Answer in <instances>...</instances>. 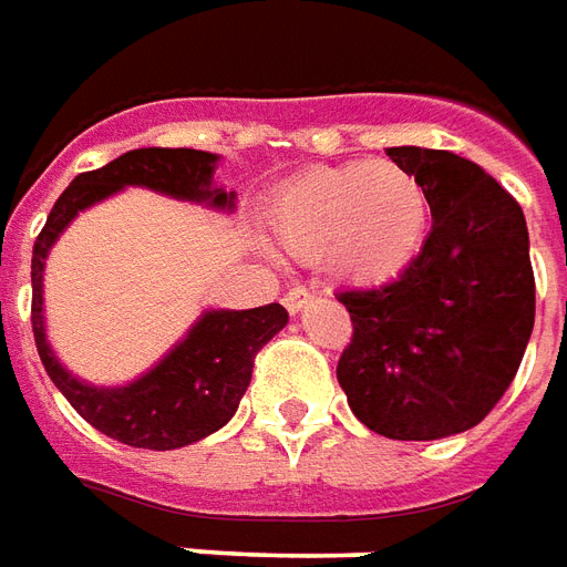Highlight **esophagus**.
<instances>
[{"label": "esophagus", "mask_w": 567, "mask_h": 567, "mask_svg": "<svg viewBox=\"0 0 567 567\" xmlns=\"http://www.w3.org/2000/svg\"><path fill=\"white\" fill-rule=\"evenodd\" d=\"M312 297L316 295H312L309 288H291V291L282 297V303H285V309L291 312V316H297V312H303L306 306L312 303Z\"/></svg>", "instance_id": "1"}]
</instances>
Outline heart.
Here are the masks:
<instances>
[{
  "mask_svg": "<svg viewBox=\"0 0 567 567\" xmlns=\"http://www.w3.org/2000/svg\"><path fill=\"white\" fill-rule=\"evenodd\" d=\"M267 219L288 255L321 258L330 279L369 288L396 279L417 258L430 195L405 165L363 158L285 179Z\"/></svg>",
  "mask_w": 567,
  "mask_h": 567,
  "instance_id": "obj_1",
  "label": "heart"
}]
</instances>
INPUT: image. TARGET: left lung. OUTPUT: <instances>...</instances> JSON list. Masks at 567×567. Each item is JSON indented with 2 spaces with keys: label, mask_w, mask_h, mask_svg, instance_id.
I'll return each mask as SVG.
<instances>
[{
  "label": "left lung",
  "mask_w": 567,
  "mask_h": 567,
  "mask_svg": "<svg viewBox=\"0 0 567 567\" xmlns=\"http://www.w3.org/2000/svg\"><path fill=\"white\" fill-rule=\"evenodd\" d=\"M388 155L426 186L433 230L393 282L337 295L354 324L337 379L372 433L433 442L477 426L517 375L535 324L529 228L463 155Z\"/></svg>",
  "instance_id": "left-lung-1"
}]
</instances>
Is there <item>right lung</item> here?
Returning a JSON list of instances; mask_svg holds the SVG:
<instances>
[{
  "label": "right lung",
  "mask_w": 567,
  "mask_h": 567,
  "mask_svg": "<svg viewBox=\"0 0 567 567\" xmlns=\"http://www.w3.org/2000/svg\"><path fill=\"white\" fill-rule=\"evenodd\" d=\"M219 162V155L204 150L144 146L123 153L111 165L71 179L32 249V333L50 381L83 421L132 447L174 451L221 430L249 388L255 354L288 324V312L279 303L258 309H207L144 375L128 384L104 388L71 375L48 342L44 264L53 243L83 209L128 186L153 188L167 198L230 213L237 207V192H225L213 183Z\"/></svg>",
  "instance_id": "right-lung-1"
}]
</instances>
